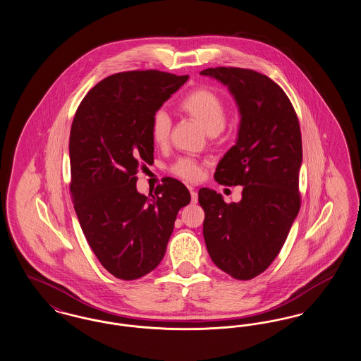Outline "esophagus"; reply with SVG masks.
Returning a JSON list of instances; mask_svg holds the SVG:
<instances>
[{
	"mask_svg": "<svg viewBox=\"0 0 361 361\" xmlns=\"http://www.w3.org/2000/svg\"><path fill=\"white\" fill-rule=\"evenodd\" d=\"M190 202H192L193 204L197 203V192L193 190L192 188H190Z\"/></svg>",
	"mask_w": 361,
	"mask_h": 361,
	"instance_id": "1",
	"label": "esophagus"
}]
</instances>
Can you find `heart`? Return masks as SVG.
Here are the masks:
<instances>
[{
	"label": "heart",
	"mask_w": 361,
	"mask_h": 361,
	"mask_svg": "<svg viewBox=\"0 0 361 361\" xmlns=\"http://www.w3.org/2000/svg\"><path fill=\"white\" fill-rule=\"evenodd\" d=\"M178 109L192 121H197L209 135L219 134L226 126L227 109L222 97L212 89L196 87L178 103ZM172 123L164 111L155 112L150 121V137L157 146L164 147L171 137ZM172 172L183 180L197 181L202 177L203 165L192 158H180Z\"/></svg>",
	"instance_id": "obj_1"
}]
</instances>
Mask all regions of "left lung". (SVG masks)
<instances>
[{
  "label": "left lung",
  "instance_id": "8db88e82",
  "mask_svg": "<svg viewBox=\"0 0 361 361\" xmlns=\"http://www.w3.org/2000/svg\"><path fill=\"white\" fill-rule=\"evenodd\" d=\"M202 75L228 86L240 114L237 143L218 164L215 180L242 185L240 203L199 190L203 235L214 264L237 280L262 274L280 253L300 209L302 134L286 92L255 70L211 68Z\"/></svg>",
  "mask_w": 361,
  "mask_h": 361
}]
</instances>
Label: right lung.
<instances>
[{
  "instance_id": "add662e5",
  "label": "right lung",
  "mask_w": 361,
  "mask_h": 361,
  "mask_svg": "<svg viewBox=\"0 0 361 361\" xmlns=\"http://www.w3.org/2000/svg\"><path fill=\"white\" fill-rule=\"evenodd\" d=\"M189 75L158 70L112 74L93 86L70 130V193L93 253L111 275L135 280L165 256L178 211L190 195L165 177L152 197L137 173L154 159L150 121Z\"/></svg>"
}]
</instances>
